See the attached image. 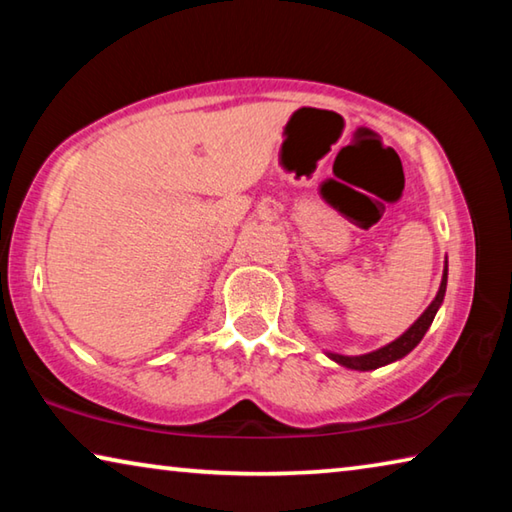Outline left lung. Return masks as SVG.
Wrapping results in <instances>:
<instances>
[{
    "label": "left lung",
    "instance_id": "obj_1",
    "mask_svg": "<svg viewBox=\"0 0 512 512\" xmlns=\"http://www.w3.org/2000/svg\"><path fill=\"white\" fill-rule=\"evenodd\" d=\"M445 291H447V257H445V268H443V280H440V289L436 293V298L431 300V305L422 311L420 318L415 320V323L406 329L404 334H400L395 341L384 345V348L372 350L366 354H354V357H348V354H336V352H325V354L332 361L339 363V366L350 368V370H359V372L377 370L381 366H388V363L404 359L406 354H409L415 345L422 341V336L427 334V329L431 327L433 318H436L440 305H443Z\"/></svg>",
    "mask_w": 512,
    "mask_h": 512
}]
</instances>
